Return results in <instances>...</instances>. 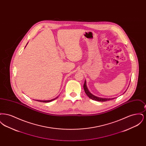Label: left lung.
I'll return each mask as SVG.
<instances>
[{
    "label": "left lung",
    "mask_w": 146,
    "mask_h": 146,
    "mask_svg": "<svg viewBox=\"0 0 146 146\" xmlns=\"http://www.w3.org/2000/svg\"><path fill=\"white\" fill-rule=\"evenodd\" d=\"M83 87L85 94L87 95V96L88 97H89L91 99L93 100H95V101H100V102H105V101L111 100H113V99L115 98V97H114V98H102V97H97V96L94 95L88 90V89L87 88V86H86V80H85V83L84 84ZM125 92H126V91H125Z\"/></svg>",
    "instance_id": "8db88e82"
}]
</instances>
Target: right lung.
I'll use <instances>...</instances> for the list:
<instances>
[{"label": "right lung", "mask_w": 146, "mask_h": 146, "mask_svg": "<svg viewBox=\"0 0 146 146\" xmlns=\"http://www.w3.org/2000/svg\"><path fill=\"white\" fill-rule=\"evenodd\" d=\"M27 44H28V43H27ZM25 47H26V46ZM57 98H58V96L57 97H56L55 98H53V99H52V100H35V101H38V102H51V101H52L55 100H56V99Z\"/></svg>", "instance_id": "add662e5"}]
</instances>
